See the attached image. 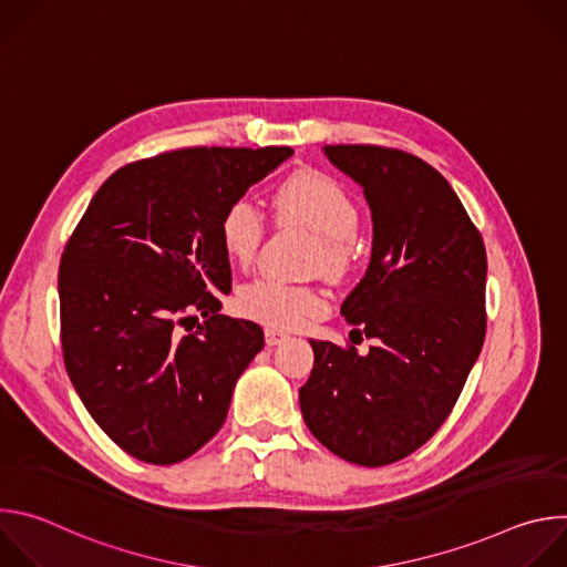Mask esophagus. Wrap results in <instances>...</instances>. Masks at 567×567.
<instances>
[{"mask_svg":"<svg viewBox=\"0 0 567 567\" xmlns=\"http://www.w3.org/2000/svg\"><path fill=\"white\" fill-rule=\"evenodd\" d=\"M265 339H267V346H280L282 341L289 339V334L282 332V330H278V328H267V330H265Z\"/></svg>","mask_w":567,"mask_h":567,"instance_id":"34e87169","label":"esophagus"}]
</instances>
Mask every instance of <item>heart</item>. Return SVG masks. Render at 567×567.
<instances>
[{
  "instance_id": "obj_1",
  "label": "heart",
  "mask_w": 567,
  "mask_h": 567,
  "mask_svg": "<svg viewBox=\"0 0 567 567\" xmlns=\"http://www.w3.org/2000/svg\"><path fill=\"white\" fill-rule=\"evenodd\" d=\"M271 206L282 221L302 224L318 235L316 267H322L332 278L350 271L359 206L337 179L318 171L296 173L274 193ZM262 237L265 219L249 199H235L224 208L219 241L233 262L249 265L262 245ZM235 305L239 313L274 328H296L322 311V298L311 287L285 285L274 278H256L241 285Z\"/></svg>"
}]
</instances>
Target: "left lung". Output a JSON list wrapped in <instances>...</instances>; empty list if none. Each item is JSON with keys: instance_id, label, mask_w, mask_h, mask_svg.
I'll use <instances>...</instances> for the list:
<instances>
[{"instance_id": "8db88e82", "label": "left lung", "mask_w": 567, "mask_h": 567, "mask_svg": "<svg viewBox=\"0 0 567 567\" xmlns=\"http://www.w3.org/2000/svg\"><path fill=\"white\" fill-rule=\"evenodd\" d=\"M326 154L372 210V258L341 313L374 343L361 357L309 341L300 411L334 455L383 466L426 444L455 406L487 332V251L451 184L420 156L381 145Z\"/></svg>"}]
</instances>
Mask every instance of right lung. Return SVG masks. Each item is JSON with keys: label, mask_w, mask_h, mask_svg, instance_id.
I'll use <instances>...</instances> for the list:
<instances>
[{"label": "right lung", "mask_w": 567, "mask_h": 567, "mask_svg": "<svg viewBox=\"0 0 567 567\" xmlns=\"http://www.w3.org/2000/svg\"><path fill=\"white\" fill-rule=\"evenodd\" d=\"M291 154L184 147L134 161L71 233L58 271L64 365L94 422L132 457L175 464L221 429L265 334L219 313L230 291L219 217Z\"/></svg>", "instance_id": "1"}]
</instances>
